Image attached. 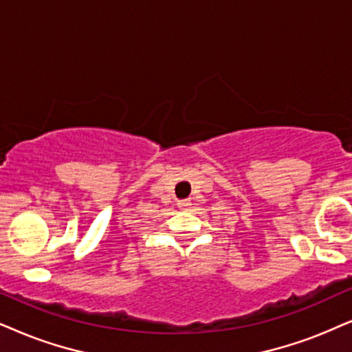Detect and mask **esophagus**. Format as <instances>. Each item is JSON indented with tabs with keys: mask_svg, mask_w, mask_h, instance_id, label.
<instances>
[{
	"mask_svg": "<svg viewBox=\"0 0 352 352\" xmlns=\"http://www.w3.org/2000/svg\"><path fill=\"white\" fill-rule=\"evenodd\" d=\"M190 199H182V201H179V208H182V209H185V208H188L190 206Z\"/></svg>",
	"mask_w": 352,
	"mask_h": 352,
	"instance_id": "1",
	"label": "esophagus"
}]
</instances>
